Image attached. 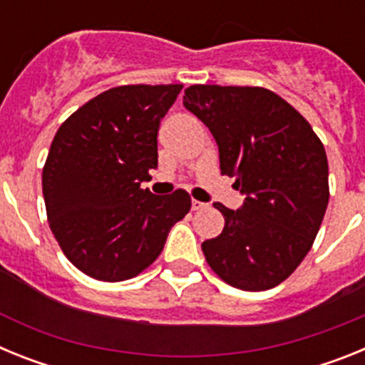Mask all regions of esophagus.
Masks as SVG:
<instances>
[{"label":"esophagus","mask_w":365,"mask_h":365,"mask_svg":"<svg viewBox=\"0 0 365 365\" xmlns=\"http://www.w3.org/2000/svg\"><path fill=\"white\" fill-rule=\"evenodd\" d=\"M202 208H206V202L195 201V199H193V201H192V210H202Z\"/></svg>","instance_id":"obj_1"}]
</instances>
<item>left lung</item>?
I'll return each mask as SVG.
<instances>
[{"label": "left lung", "instance_id": "8db88e82", "mask_svg": "<svg viewBox=\"0 0 365 365\" xmlns=\"http://www.w3.org/2000/svg\"><path fill=\"white\" fill-rule=\"evenodd\" d=\"M182 104L214 135L221 173L245 195L237 210L214 202L225 228L201 245L208 265L235 289L279 285L307 256L327 210L324 144L263 87L190 86Z\"/></svg>", "mask_w": 365, "mask_h": 365}]
</instances>
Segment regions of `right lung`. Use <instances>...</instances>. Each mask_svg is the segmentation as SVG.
Returning <instances> with one entry per match:
<instances>
[{"label":"right lung","mask_w":365,"mask_h":365,"mask_svg":"<svg viewBox=\"0 0 365 365\" xmlns=\"http://www.w3.org/2000/svg\"><path fill=\"white\" fill-rule=\"evenodd\" d=\"M170 86H120L95 96L56 131L41 185L49 227L83 274L124 282L163 252L188 192L153 195L140 185L157 168L160 118L180 93Z\"/></svg>","instance_id":"obj_1"}]
</instances>
